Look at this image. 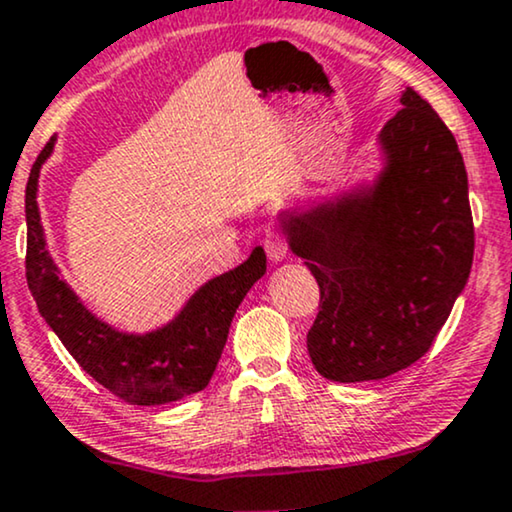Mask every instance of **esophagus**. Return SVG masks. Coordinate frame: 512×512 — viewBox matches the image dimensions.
Listing matches in <instances>:
<instances>
[{"label": "esophagus", "instance_id": "esophagus-1", "mask_svg": "<svg viewBox=\"0 0 512 512\" xmlns=\"http://www.w3.org/2000/svg\"><path fill=\"white\" fill-rule=\"evenodd\" d=\"M264 250H267L271 262H283L288 257L286 236L278 229H269L267 234H264Z\"/></svg>", "mask_w": 512, "mask_h": 512}]
</instances>
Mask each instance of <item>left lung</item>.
Segmentation results:
<instances>
[{
	"label": "left lung",
	"mask_w": 512,
	"mask_h": 512,
	"mask_svg": "<svg viewBox=\"0 0 512 512\" xmlns=\"http://www.w3.org/2000/svg\"><path fill=\"white\" fill-rule=\"evenodd\" d=\"M399 101L378 134L383 170L371 184L278 215L319 283L307 349L335 383L380 380L418 361L470 276L463 155L423 96L406 87Z\"/></svg>",
	"instance_id": "8db88e82"
}]
</instances>
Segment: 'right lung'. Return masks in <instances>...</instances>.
I'll return each mask as SVG.
<instances>
[{"label": "right lung", "instance_id": "right-lung-1", "mask_svg": "<svg viewBox=\"0 0 512 512\" xmlns=\"http://www.w3.org/2000/svg\"><path fill=\"white\" fill-rule=\"evenodd\" d=\"M54 144L56 137H51L37 155L25 186V274L44 321L82 371L129 404H167L200 392L210 383L222 357L238 304L267 271V255L257 245L236 269L203 283L181 312L155 331L125 333L108 326L89 312L75 290L63 281L47 250L37 205V181L42 165L54 153Z\"/></svg>", "mask_w": 512, "mask_h": 512}]
</instances>
